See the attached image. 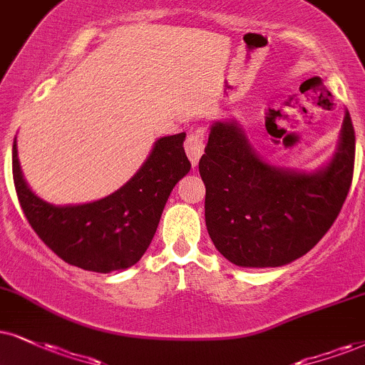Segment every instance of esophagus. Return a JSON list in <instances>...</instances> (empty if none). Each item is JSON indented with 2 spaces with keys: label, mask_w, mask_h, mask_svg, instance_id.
Here are the masks:
<instances>
[{
  "label": "esophagus",
  "mask_w": 365,
  "mask_h": 365,
  "mask_svg": "<svg viewBox=\"0 0 365 365\" xmlns=\"http://www.w3.org/2000/svg\"><path fill=\"white\" fill-rule=\"evenodd\" d=\"M184 148H186V154L190 157L192 168H196L205 152V130H195L187 135Z\"/></svg>",
  "instance_id": "34e87169"
}]
</instances>
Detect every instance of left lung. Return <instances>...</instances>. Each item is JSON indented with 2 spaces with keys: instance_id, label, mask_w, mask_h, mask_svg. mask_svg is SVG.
Returning <instances> with one entry per match:
<instances>
[{
  "instance_id": "obj_1",
  "label": "left lung",
  "mask_w": 365,
  "mask_h": 365,
  "mask_svg": "<svg viewBox=\"0 0 365 365\" xmlns=\"http://www.w3.org/2000/svg\"><path fill=\"white\" fill-rule=\"evenodd\" d=\"M354 157L347 110L334 154L312 170L274 165L255 152L237 120L213 121L200 160L211 242L238 267H279L303 257L339 217Z\"/></svg>"
}]
</instances>
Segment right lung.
Masks as SVG:
<instances>
[{
	"label": "right lung",
	"mask_w": 365,
	"mask_h": 365,
	"mask_svg": "<svg viewBox=\"0 0 365 365\" xmlns=\"http://www.w3.org/2000/svg\"><path fill=\"white\" fill-rule=\"evenodd\" d=\"M186 133L157 138L140 169L101 200L53 205L25 181L13 142V181L26 220L45 245L67 264L93 272H115L142 259L159 227L170 191L190 173Z\"/></svg>",
	"instance_id": "right-lung-1"
}]
</instances>
